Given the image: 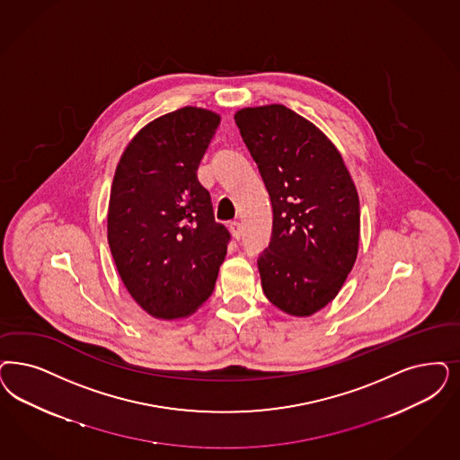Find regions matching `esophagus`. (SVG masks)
<instances>
[{
	"label": "esophagus",
	"instance_id": "esophagus-1",
	"mask_svg": "<svg viewBox=\"0 0 460 460\" xmlns=\"http://www.w3.org/2000/svg\"><path fill=\"white\" fill-rule=\"evenodd\" d=\"M229 231H231V234L234 236V239H241V236H243V229H241L239 222H231L229 224Z\"/></svg>",
	"mask_w": 460,
	"mask_h": 460
}]
</instances>
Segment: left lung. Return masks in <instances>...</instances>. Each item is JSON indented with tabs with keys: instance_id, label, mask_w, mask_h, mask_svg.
<instances>
[{
	"instance_id": "obj_1",
	"label": "left lung",
	"mask_w": 460,
	"mask_h": 460,
	"mask_svg": "<svg viewBox=\"0 0 460 460\" xmlns=\"http://www.w3.org/2000/svg\"><path fill=\"white\" fill-rule=\"evenodd\" d=\"M273 210L269 246L258 256L273 305L311 316L333 301L358 253L360 202L333 143L284 105L234 115Z\"/></svg>"
}]
</instances>
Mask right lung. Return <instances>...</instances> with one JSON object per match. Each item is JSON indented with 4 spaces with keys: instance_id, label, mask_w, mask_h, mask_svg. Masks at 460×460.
Wrapping results in <instances>:
<instances>
[{
    "instance_id": "add662e5",
    "label": "right lung",
    "mask_w": 460,
    "mask_h": 460,
    "mask_svg": "<svg viewBox=\"0 0 460 460\" xmlns=\"http://www.w3.org/2000/svg\"><path fill=\"white\" fill-rule=\"evenodd\" d=\"M221 117L185 107L143 127L117 164L109 244L128 294L158 319L190 316L210 297L231 241L197 178Z\"/></svg>"
}]
</instances>
